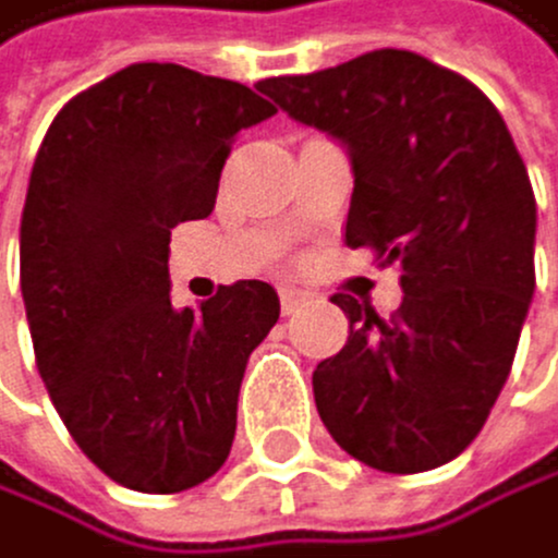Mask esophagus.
I'll return each instance as SVG.
<instances>
[{"label":"esophagus","mask_w":558,"mask_h":558,"mask_svg":"<svg viewBox=\"0 0 558 558\" xmlns=\"http://www.w3.org/2000/svg\"><path fill=\"white\" fill-rule=\"evenodd\" d=\"M277 294H281V308H284V316H291V312L299 308V305H302V299H305V294H302L299 288H294V284H281V288H277Z\"/></svg>","instance_id":"esophagus-1"}]
</instances>
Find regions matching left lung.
<instances>
[{
  "label": "left lung",
  "mask_w": 558,
  "mask_h": 558,
  "mask_svg": "<svg viewBox=\"0 0 558 558\" xmlns=\"http://www.w3.org/2000/svg\"><path fill=\"white\" fill-rule=\"evenodd\" d=\"M259 93L347 145V246L402 267L392 319L333 299L350 337L312 372L326 430L378 472L451 462L483 430L535 294V194L500 110L465 75L396 48Z\"/></svg>",
  "instance_id": "left-lung-1"
}]
</instances>
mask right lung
<instances>
[{"label": "right lung", "instance_id": "add662e5", "mask_svg": "<svg viewBox=\"0 0 558 558\" xmlns=\"http://www.w3.org/2000/svg\"><path fill=\"white\" fill-rule=\"evenodd\" d=\"M277 113L232 78L138 61L58 110L20 221V291L37 372L75 445L138 493L225 465L239 385L281 316L264 281L169 302V232L215 211L242 128Z\"/></svg>", "mask_w": 558, "mask_h": 558}]
</instances>
